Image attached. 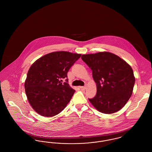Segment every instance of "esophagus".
Here are the masks:
<instances>
[{"label":"esophagus","instance_id":"esophagus-1","mask_svg":"<svg viewBox=\"0 0 152 152\" xmlns=\"http://www.w3.org/2000/svg\"><path fill=\"white\" fill-rule=\"evenodd\" d=\"M80 88L81 89V90H85L86 89V86H84V87H80Z\"/></svg>","mask_w":152,"mask_h":152}]
</instances>
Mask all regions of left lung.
Listing matches in <instances>:
<instances>
[{
  "label": "left lung",
  "instance_id": "left-lung-1",
  "mask_svg": "<svg viewBox=\"0 0 152 152\" xmlns=\"http://www.w3.org/2000/svg\"><path fill=\"white\" fill-rule=\"evenodd\" d=\"M81 59L92 71L97 94L89 99L99 112L111 114L124 107L130 99L135 83L130 65L116 55L108 52L83 55Z\"/></svg>",
  "mask_w": 152,
  "mask_h": 152
}]
</instances>
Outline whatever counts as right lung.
<instances>
[{"instance_id":"obj_1","label":"right lung","mask_w":152,"mask_h":152,"mask_svg":"<svg viewBox=\"0 0 152 152\" xmlns=\"http://www.w3.org/2000/svg\"><path fill=\"white\" fill-rule=\"evenodd\" d=\"M81 54L58 51L45 55L31 66L24 88L30 105L40 115L52 117L61 112L75 92L67 72ZM66 82L63 83L62 79Z\"/></svg>"}]
</instances>
